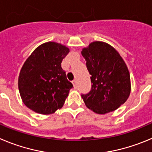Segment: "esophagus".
Wrapping results in <instances>:
<instances>
[{
    "instance_id": "34e87169",
    "label": "esophagus",
    "mask_w": 152,
    "mask_h": 152,
    "mask_svg": "<svg viewBox=\"0 0 152 152\" xmlns=\"http://www.w3.org/2000/svg\"><path fill=\"white\" fill-rule=\"evenodd\" d=\"M73 86H74L75 88H76V79H74V80L73 81Z\"/></svg>"
}]
</instances>
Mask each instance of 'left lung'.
Here are the masks:
<instances>
[{"instance_id": "left-lung-1", "label": "left lung", "mask_w": 152, "mask_h": 152, "mask_svg": "<svg viewBox=\"0 0 152 152\" xmlns=\"http://www.w3.org/2000/svg\"><path fill=\"white\" fill-rule=\"evenodd\" d=\"M81 53L92 83L91 91L82 94L86 107L99 114L115 110L130 94V76L125 62L105 42H91Z\"/></svg>"}]
</instances>
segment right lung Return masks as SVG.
Wrapping results in <instances>:
<instances>
[{"mask_svg":"<svg viewBox=\"0 0 152 152\" xmlns=\"http://www.w3.org/2000/svg\"><path fill=\"white\" fill-rule=\"evenodd\" d=\"M69 50L49 42L37 48L23 64L18 79L23 103L41 114H50L61 108L73 84L61 67Z\"/></svg>","mask_w":152,"mask_h":152,"instance_id":"add662e5","label":"right lung"}]
</instances>
